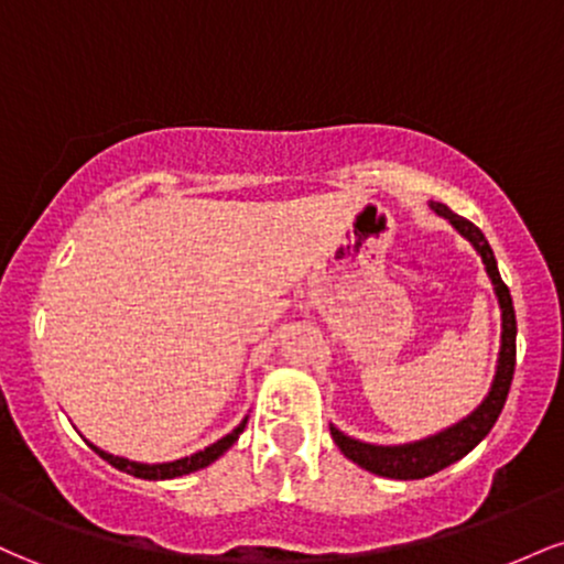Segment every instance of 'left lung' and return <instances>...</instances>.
Instances as JSON below:
<instances>
[{
  "mask_svg": "<svg viewBox=\"0 0 564 564\" xmlns=\"http://www.w3.org/2000/svg\"><path fill=\"white\" fill-rule=\"evenodd\" d=\"M432 209L440 217H445L448 223L462 232L467 241L475 246L477 254L482 257L488 278L494 281L498 304H501V349H498V366L494 384H490L488 398L482 400L467 419H462L458 424L448 426V430L437 432V435L416 440V443L405 445H371L360 443V440L347 437L345 432H339L332 424V437L339 445V451L345 453L349 462H355L358 467L379 477H392V480H422V477L435 475V471L451 467L453 462L464 458L475 448L480 440L494 430L498 413H501L503 403H507V394L511 387V377H514V358H517V318H514V304H511V294L507 283L501 281V273L496 268L494 249H490L488 238L482 236V230L477 228L469 219L453 215L445 204H435L432 200Z\"/></svg>",
  "mask_w": 564,
  "mask_h": 564,
  "instance_id": "8db88e82",
  "label": "left lung"
}]
</instances>
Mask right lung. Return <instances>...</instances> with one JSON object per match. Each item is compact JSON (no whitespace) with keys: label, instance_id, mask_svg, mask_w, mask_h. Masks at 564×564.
Masks as SVG:
<instances>
[{"label":"right lung","instance_id":"1","mask_svg":"<svg viewBox=\"0 0 564 564\" xmlns=\"http://www.w3.org/2000/svg\"><path fill=\"white\" fill-rule=\"evenodd\" d=\"M243 426H246V419L236 426V430L230 432V435H225L223 440H217V443H212L209 448L193 453V456L177 458V462H166V464L129 462V458H121V456H113V453L100 451L93 443H89V448H93L100 458H106V462L111 464V467H116L119 471H127V475H132V477H140V480H174V477L191 475V471H198V469L209 467L212 462H217V458L223 456V453L228 451L232 443H236L238 435H241V432H243Z\"/></svg>","mask_w":564,"mask_h":564}]
</instances>
